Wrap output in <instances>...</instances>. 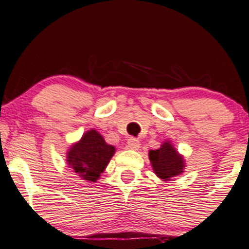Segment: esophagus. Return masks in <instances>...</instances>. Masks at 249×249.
<instances>
[{"instance_id": "34e87169", "label": "esophagus", "mask_w": 249, "mask_h": 249, "mask_svg": "<svg viewBox=\"0 0 249 249\" xmlns=\"http://www.w3.org/2000/svg\"><path fill=\"white\" fill-rule=\"evenodd\" d=\"M141 147V143H139L138 139L136 138H130L127 141V149L130 150H138Z\"/></svg>"}]
</instances>
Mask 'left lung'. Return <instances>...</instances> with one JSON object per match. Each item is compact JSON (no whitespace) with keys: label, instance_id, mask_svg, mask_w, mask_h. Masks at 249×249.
I'll return each instance as SVG.
<instances>
[{"label":"left lung","instance_id":"left-lung-1","mask_svg":"<svg viewBox=\"0 0 249 249\" xmlns=\"http://www.w3.org/2000/svg\"><path fill=\"white\" fill-rule=\"evenodd\" d=\"M149 160L155 174L162 181H170L184 170V158L177 152L170 142H164L160 149L150 150Z\"/></svg>","mask_w":249,"mask_h":249}]
</instances>
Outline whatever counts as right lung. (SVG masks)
Here are the masks:
<instances>
[{
  "label": "right lung",
  "mask_w": 249,
  "mask_h": 249,
  "mask_svg": "<svg viewBox=\"0 0 249 249\" xmlns=\"http://www.w3.org/2000/svg\"><path fill=\"white\" fill-rule=\"evenodd\" d=\"M113 145L105 142L98 131L85 132L78 143L73 144L67 152V164L73 171L89 182H97L114 155Z\"/></svg>",
  "instance_id": "1"
}]
</instances>
